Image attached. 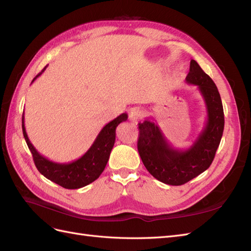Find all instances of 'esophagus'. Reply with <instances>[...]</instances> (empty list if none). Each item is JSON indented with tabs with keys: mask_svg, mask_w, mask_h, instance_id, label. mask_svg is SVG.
<instances>
[{
	"mask_svg": "<svg viewBox=\"0 0 251 251\" xmlns=\"http://www.w3.org/2000/svg\"><path fill=\"white\" fill-rule=\"evenodd\" d=\"M142 116H143V113L138 108H134L130 111V113H128V119H130L135 125H137L138 121L142 118Z\"/></svg>",
	"mask_w": 251,
	"mask_h": 251,
	"instance_id": "34e87169",
	"label": "esophagus"
}]
</instances>
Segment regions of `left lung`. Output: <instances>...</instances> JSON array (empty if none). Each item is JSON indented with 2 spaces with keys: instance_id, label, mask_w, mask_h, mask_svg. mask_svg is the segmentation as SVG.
I'll list each match as a JSON object with an SVG mask.
<instances>
[{
  "instance_id": "left-lung-1",
  "label": "left lung",
  "mask_w": 251,
  "mask_h": 251,
  "mask_svg": "<svg viewBox=\"0 0 251 251\" xmlns=\"http://www.w3.org/2000/svg\"><path fill=\"white\" fill-rule=\"evenodd\" d=\"M185 80L188 85L198 86L207 112L206 124L191 147L175 148L157 121L147 119L138 126L137 147L144 166L154 178L169 185H182L206 171L214 160L224 130V112L218 88L194 59Z\"/></svg>"
}]
</instances>
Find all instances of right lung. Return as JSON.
<instances>
[{
  "mask_svg": "<svg viewBox=\"0 0 251 251\" xmlns=\"http://www.w3.org/2000/svg\"><path fill=\"white\" fill-rule=\"evenodd\" d=\"M47 66L36 75L32 82L46 70ZM31 82V83H32ZM127 119V114L121 115L105 125L97 135L91 148L80 158L72 162L58 163L41 155L30 142L25 128L24 112L22 117V128L27 146L31 151L36 169L47 179L68 189H76L92 183L103 172L108 163L111 151L116 139V127Z\"/></svg>",
  "mask_w": 251,
  "mask_h": 251,
  "instance_id": "right-lung-1",
  "label": "right lung"
}]
</instances>
